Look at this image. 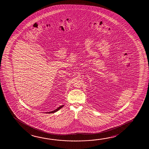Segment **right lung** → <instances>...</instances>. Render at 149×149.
Segmentation results:
<instances>
[{"instance_id": "1", "label": "right lung", "mask_w": 149, "mask_h": 149, "mask_svg": "<svg viewBox=\"0 0 149 149\" xmlns=\"http://www.w3.org/2000/svg\"><path fill=\"white\" fill-rule=\"evenodd\" d=\"M64 105H61V106H60V107H58L56 109V110H54V111H50V112H46V113H54L56 112H57V111H58L60 109H61V108L62 107H64Z\"/></svg>"}]
</instances>
